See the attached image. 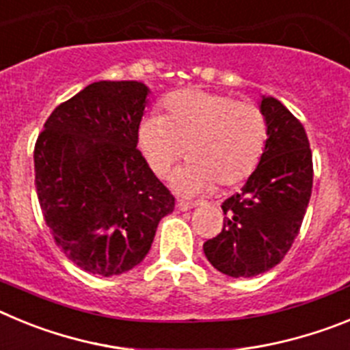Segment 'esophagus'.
<instances>
[{"instance_id":"esophagus-1","label":"esophagus","mask_w":350,"mask_h":350,"mask_svg":"<svg viewBox=\"0 0 350 350\" xmlns=\"http://www.w3.org/2000/svg\"><path fill=\"white\" fill-rule=\"evenodd\" d=\"M194 203H187V202H182V200H178L177 202V208L180 210V212H187V210H191V208H194Z\"/></svg>"}]
</instances>
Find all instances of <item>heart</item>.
Returning a JSON list of instances; mask_svg holds the SVG:
<instances>
[{
	"label": "heart",
	"mask_w": 350,
	"mask_h": 350,
	"mask_svg": "<svg viewBox=\"0 0 350 350\" xmlns=\"http://www.w3.org/2000/svg\"><path fill=\"white\" fill-rule=\"evenodd\" d=\"M268 138L267 119L256 105L219 92L185 89L165 100V116H148L138 142L157 177L182 156L187 165L173 178L182 194L231 187L254 172Z\"/></svg>",
	"instance_id": "heart-1"
}]
</instances>
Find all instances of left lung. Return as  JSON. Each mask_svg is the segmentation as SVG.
Returning a JSON list of instances; mask_svg holds the SVG:
<instances>
[{
    "label": "left lung",
    "mask_w": 350,
    "mask_h": 350,
    "mask_svg": "<svg viewBox=\"0 0 350 350\" xmlns=\"http://www.w3.org/2000/svg\"><path fill=\"white\" fill-rule=\"evenodd\" d=\"M268 138L259 165L242 191L222 203V231L203 243L221 273L249 279L279 265L307 212L314 180L312 150L303 124L271 96L259 103Z\"/></svg>",
    "instance_id": "8db88e82"
}]
</instances>
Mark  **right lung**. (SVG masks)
<instances>
[{
	"label": "right lung",
	"mask_w": 350,
	"mask_h": 350,
	"mask_svg": "<svg viewBox=\"0 0 350 350\" xmlns=\"http://www.w3.org/2000/svg\"><path fill=\"white\" fill-rule=\"evenodd\" d=\"M148 88L101 80L55 107L35 145L43 219L70 261L112 277L144 261L175 198L137 148Z\"/></svg>",
	"instance_id": "1"
}]
</instances>
